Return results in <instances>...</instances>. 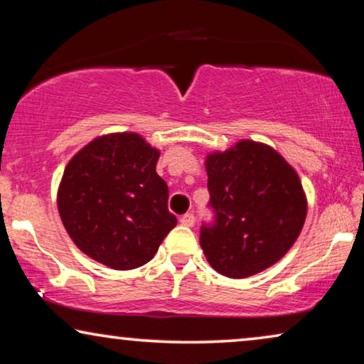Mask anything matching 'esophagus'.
Returning a JSON list of instances; mask_svg holds the SVG:
<instances>
[{
  "label": "esophagus",
  "instance_id": "34e87169",
  "mask_svg": "<svg viewBox=\"0 0 364 364\" xmlns=\"http://www.w3.org/2000/svg\"><path fill=\"white\" fill-rule=\"evenodd\" d=\"M181 223L186 227H192L196 223V217H193V213H186V215L181 217Z\"/></svg>",
  "mask_w": 364,
  "mask_h": 364
}]
</instances>
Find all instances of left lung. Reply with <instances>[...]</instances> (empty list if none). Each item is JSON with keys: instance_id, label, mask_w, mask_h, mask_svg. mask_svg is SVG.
<instances>
[{"instance_id": "left-lung-1", "label": "left lung", "mask_w": 364, "mask_h": 364, "mask_svg": "<svg viewBox=\"0 0 364 364\" xmlns=\"http://www.w3.org/2000/svg\"><path fill=\"white\" fill-rule=\"evenodd\" d=\"M213 225L200 247L213 270L228 278L257 275L293 247L308 202L295 168L267 144L242 139L205 159Z\"/></svg>"}]
</instances>
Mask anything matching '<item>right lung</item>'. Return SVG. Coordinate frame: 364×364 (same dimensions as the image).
<instances>
[{"label": "right lung", "instance_id": "obj_1", "mask_svg": "<svg viewBox=\"0 0 364 364\" xmlns=\"http://www.w3.org/2000/svg\"><path fill=\"white\" fill-rule=\"evenodd\" d=\"M161 151L141 134L99 136L68 162L58 210L76 247L114 270H132L156 255L177 225L168 187L156 172Z\"/></svg>", "mask_w": 364, "mask_h": 364}]
</instances>
